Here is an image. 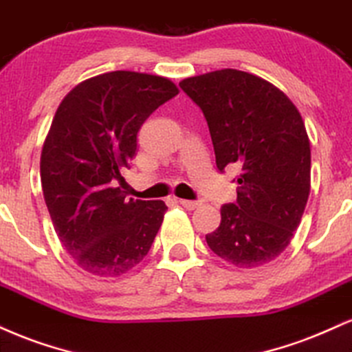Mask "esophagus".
Segmentation results:
<instances>
[{
  "label": "esophagus",
  "mask_w": 352,
  "mask_h": 352,
  "mask_svg": "<svg viewBox=\"0 0 352 352\" xmlns=\"http://www.w3.org/2000/svg\"><path fill=\"white\" fill-rule=\"evenodd\" d=\"M179 204L184 206L186 209L189 210H194L196 208H199L201 206V201H189V199H179Z\"/></svg>",
  "instance_id": "34e87169"
}]
</instances>
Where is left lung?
Returning a JSON list of instances; mask_svg holds the SVG:
<instances>
[{"label": "left lung", "instance_id": "obj_1", "mask_svg": "<svg viewBox=\"0 0 352 352\" xmlns=\"http://www.w3.org/2000/svg\"><path fill=\"white\" fill-rule=\"evenodd\" d=\"M179 87L208 122L219 171L241 168L237 201L222 206L221 226L206 242L239 268L265 265L288 247L309 196L311 153L300 111L282 90L242 70Z\"/></svg>", "mask_w": 352, "mask_h": 352}]
</instances>
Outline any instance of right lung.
<instances>
[{
  "instance_id": "right-lung-1",
  "label": "right lung",
  "mask_w": 352,
  "mask_h": 352,
  "mask_svg": "<svg viewBox=\"0 0 352 352\" xmlns=\"http://www.w3.org/2000/svg\"><path fill=\"white\" fill-rule=\"evenodd\" d=\"M177 92L169 78L115 70L78 84L56 111L41 183L62 245L89 274L123 275L151 249L166 204L126 201L118 184L140 128Z\"/></svg>"
}]
</instances>
